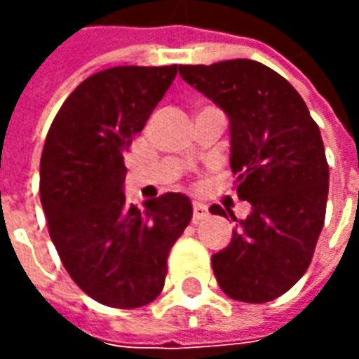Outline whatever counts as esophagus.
<instances>
[{
    "mask_svg": "<svg viewBox=\"0 0 359 359\" xmlns=\"http://www.w3.org/2000/svg\"><path fill=\"white\" fill-rule=\"evenodd\" d=\"M210 215V210H208V205L205 203L194 202V213H192V219H194V223L198 221H203V219Z\"/></svg>",
    "mask_w": 359,
    "mask_h": 359,
    "instance_id": "34e87169",
    "label": "esophagus"
}]
</instances>
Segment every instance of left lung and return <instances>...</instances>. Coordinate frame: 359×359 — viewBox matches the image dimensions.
<instances>
[{
    "label": "left lung",
    "instance_id": "left-lung-1",
    "mask_svg": "<svg viewBox=\"0 0 359 359\" xmlns=\"http://www.w3.org/2000/svg\"><path fill=\"white\" fill-rule=\"evenodd\" d=\"M179 73L229 117L236 194L252 205L248 217H234L231 244L211 256L215 278L233 300H275L306 273L323 229L329 165L319 126L292 84L264 63L231 59Z\"/></svg>",
    "mask_w": 359,
    "mask_h": 359
}]
</instances>
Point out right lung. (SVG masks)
I'll return each mask as SVG.
<instances>
[{
    "label": "right lung",
    "mask_w": 359,
    "mask_h": 359,
    "mask_svg": "<svg viewBox=\"0 0 359 359\" xmlns=\"http://www.w3.org/2000/svg\"><path fill=\"white\" fill-rule=\"evenodd\" d=\"M177 76V65L113 67L76 86L53 118L40 159V200L67 273L103 306L156 300L172 244L192 219L180 192L144 210L125 198V154Z\"/></svg>",
    "instance_id": "add662e5"
}]
</instances>
